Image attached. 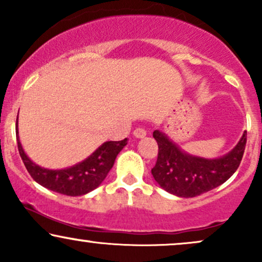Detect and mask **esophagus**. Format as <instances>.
<instances>
[{"mask_svg": "<svg viewBox=\"0 0 262 262\" xmlns=\"http://www.w3.org/2000/svg\"><path fill=\"white\" fill-rule=\"evenodd\" d=\"M133 135L135 138H144L146 135V130L144 128H141V127H139V128H137V129H134V132H133Z\"/></svg>", "mask_w": 262, "mask_h": 262, "instance_id": "34e87169", "label": "esophagus"}]
</instances>
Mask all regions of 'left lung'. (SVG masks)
I'll return each instance as SVG.
<instances>
[{"mask_svg": "<svg viewBox=\"0 0 262 262\" xmlns=\"http://www.w3.org/2000/svg\"><path fill=\"white\" fill-rule=\"evenodd\" d=\"M159 152L151 173L161 188L177 197H196L218 187L239 167L246 145V132L236 146L218 159H203L182 151L167 135L154 130Z\"/></svg>", "mask_w": 262, "mask_h": 262, "instance_id": "left-lung-1", "label": "left lung"}]
</instances>
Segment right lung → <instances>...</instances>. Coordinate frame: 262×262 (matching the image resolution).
<instances>
[{"instance_id": "add662e5", "label": "right lung", "mask_w": 262, "mask_h": 262, "mask_svg": "<svg viewBox=\"0 0 262 262\" xmlns=\"http://www.w3.org/2000/svg\"><path fill=\"white\" fill-rule=\"evenodd\" d=\"M16 135L18 151L33 180L45 188L66 196H82L97 188L112 169L117 155L127 145V138L121 141H106L82 162L69 169L49 170L34 164L27 156L18 137V123H16Z\"/></svg>"}]
</instances>
